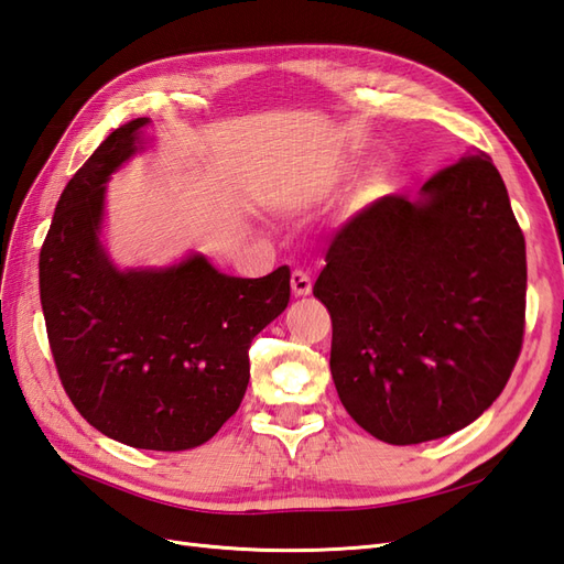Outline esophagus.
Instances as JSON below:
<instances>
[{"label": "esophagus", "instance_id": "obj_1", "mask_svg": "<svg viewBox=\"0 0 564 564\" xmlns=\"http://www.w3.org/2000/svg\"><path fill=\"white\" fill-rule=\"evenodd\" d=\"M311 290H313L311 274H308L306 270H301V268L294 270V272H292V292H294L296 296H308Z\"/></svg>", "mask_w": 564, "mask_h": 564}]
</instances>
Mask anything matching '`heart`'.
<instances>
[{
  "instance_id": "b5f03b06",
  "label": "heart",
  "mask_w": 564,
  "mask_h": 564,
  "mask_svg": "<svg viewBox=\"0 0 564 564\" xmlns=\"http://www.w3.org/2000/svg\"><path fill=\"white\" fill-rule=\"evenodd\" d=\"M386 191H388V178L382 176L380 172L370 174L364 182V196L366 198H378V196L386 194Z\"/></svg>"
}]
</instances>
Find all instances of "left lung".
I'll return each instance as SVG.
<instances>
[{
    "mask_svg": "<svg viewBox=\"0 0 564 564\" xmlns=\"http://www.w3.org/2000/svg\"><path fill=\"white\" fill-rule=\"evenodd\" d=\"M313 296L333 318L329 370L349 416L390 445L476 421L524 341L527 246L486 153L382 196L329 243Z\"/></svg>",
    "mask_w": 564,
    "mask_h": 564,
    "instance_id": "obj_1",
    "label": "left lung"
}]
</instances>
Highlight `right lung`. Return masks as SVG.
<instances>
[{"instance_id":"add662e5","label":"right lung","mask_w":564,"mask_h":564,"mask_svg":"<svg viewBox=\"0 0 564 564\" xmlns=\"http://www.w3.org/2000/svg\"><path fill=\"white\" fill-rule=\"evenodd\" d=\"M148 119L112 131L54 210L40 301L54 366L93 429L139 449H194L239 409L253 337L290 304V268L229 278L203 256L119 272L98 229L105 182L139 150Z\"/></svg>"}]
</instances>
